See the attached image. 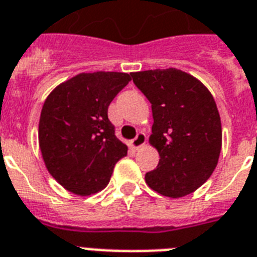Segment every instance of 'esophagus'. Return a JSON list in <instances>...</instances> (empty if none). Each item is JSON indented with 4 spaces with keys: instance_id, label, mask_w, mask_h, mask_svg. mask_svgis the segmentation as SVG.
<instances>
[{
    "instance_id": "obj_1",
    "label": "esophagus",
    "mask_w": 257,
    "mask_h": 257,
    "mask_svg": "<svg viewBox=\"0 0 257 257\" xmlns=\"http://www.w3.org/2000/svg\"><path fill=\"white\" fill-rule=\"evenodd\" d=\"M147 142V137L146 135L143 132H139L136 135V137L133 139L132 142H131V147H132L133 150H139V148H142Z\"/></svg>"
}]
</instances>
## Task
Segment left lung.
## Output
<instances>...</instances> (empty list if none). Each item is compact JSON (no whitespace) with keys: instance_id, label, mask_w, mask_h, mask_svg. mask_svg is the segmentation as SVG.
Here are the masks:
<instances>
[{"instance_id":"obj_1","label":"left lung","mask_w":257,"mask_h":257,"mask_svg":"<svg viewBox=\"0 0 257 257\" xmlns=\"http://www.w3.org/2000/svg\"><path fill=\"white\" fill-rule=\"evenodd\" d=\"M133 83L151 102L150 143L159 164L146 174L151 189L179 198L210 178L221 152V120L214 98L194 76L176 68L132 72Z\"/></svg>"}]
</instances>
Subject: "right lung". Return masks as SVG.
I'll list each match as a JSON object with an SVG mask.
<instances>
[{"mask_svg":"<svg viewBox=\"0 0 257 257\" xmlns=\"http://www.w3.org/2000/svg\"><path fill=\"white\" fill-rule=\"evenodd\" d=\"M131 79L125 72H83L47 97L39 144L47 170L68 191L90 195L106 187L114 164L128 154L107 107Z\"/></svg>","mask_w":257,"mask_h":257,"instance_id":"obj_1","label":"right lung"}]
</instances>
